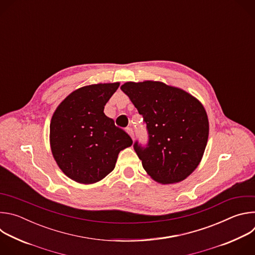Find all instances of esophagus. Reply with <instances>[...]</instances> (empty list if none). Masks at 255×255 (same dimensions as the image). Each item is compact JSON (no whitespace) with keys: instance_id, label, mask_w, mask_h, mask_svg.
Here are the masks:
<instances>
[{"instance_id":"esophagus-1","label":"esophagus","mask_w":255,"mask_h":255,"mask_svg":"<svg viewBox=\"0 0 255 255\" xmlns=\"http://www.w3.org/2000/svg\"><path fill=\"white\" fill-rule=\"evenodd\" d=\"M126 132L130 135V137L134 140V132H133V130H132V128H127L126 129Z\"/></svg>"}]
</instances>
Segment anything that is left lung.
<instances>
[{
    "label": "left lung",
    "mask_w": 255,
    "mask_h": 255,
    "mask_svg": "<svg viewBox=\"0 0 255 255\" xmlns=\"http://www.w3.org/2000/svg\"><path fill=\"white\" fill-rule=\"evenodd\" d=\"M146 123V147L135 142L142 166L162 185L186 179L200 164L209 137L203 104L188 92L157 81L121 86Z\"/></svg>",
    "instance_id": "left-lung-1"
}]
</instances>
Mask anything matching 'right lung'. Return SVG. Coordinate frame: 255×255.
<instances>
[{"instance_id": "obj_1", "label": "right lung", "mask_w": 255, "mask_h": 255, "mask_svg": "<svg viewBox=\"0 0 255 255\" xmlns=\"http://www.w3.org/2000/svg\"><path fill=\"white\" fill-rule=\"evenodd\" d=\"M120 83L96 84L70 93L56 108L51 121L50 148L58 167L70 179L91 185L110 173L121 150L133 141L104 108Z\"/></svg>"}]
</instances>
